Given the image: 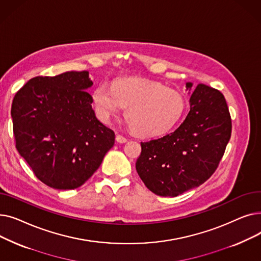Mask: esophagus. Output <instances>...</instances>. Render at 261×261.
I'll list each match as a JSON object with an SVG mask.
<instances>
[{"label": "esophagus", "instance_id": "obj_1", "mask_svg": "<svg viewBox=\"0 0 261 261\" xmlns=\"http://www.w3.org/2000/svg\"><path fill=\"white\" fill-rule=\"evenodd\" d=\"M115 140H116V142H117V143H119V144H122V143H126V142H127V139L125 138V136L119 135V134H117V135H116Z\"/></svg>", "mask_w": 261, "mask_h": 261}]
</instances>
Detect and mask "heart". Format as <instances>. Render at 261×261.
Returning <instances> with one entry per match:
<instances>
[{"instance_id": "1", "label": "heart", "mask_w": 261, "mask_h": 261, "mask_svg": "<svg viewBox=\"0 0 261 261\" xmlns=\"http://www.w3.org/2000/svg\"><path fill=\"white\" fill-rule=\"evenodd\" d=\"M97 117L110 122L122 109L132 131L143 136H159L168 132L182 117L185 100L180 93L166 89L160 82L139 78H119L112 90L100 84L92 93Z\"/></svg>"}]
</instances>
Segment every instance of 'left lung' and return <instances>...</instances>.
Returning <instances> with one entry per match:
<instances>
[{
  "instance_id": "obj_1",
  "label": "left lung",
  "mask_w": 261,
  "mask_h": 261,
  "mask_svg": "<svg viewBox=\"0 0 261 261\" xmlns=\"http://www.w3.org/2000/svg\"><path fill=\"white\" fill-rule=\"evenodd\" d=\"M191 93L193 84L186 82ZM180 127L163 138L141 143L135 167L146 187L162 197H176L208 180L230 139L231 120L221 92L199 84Z\"/></svg>"
}]
</instances>
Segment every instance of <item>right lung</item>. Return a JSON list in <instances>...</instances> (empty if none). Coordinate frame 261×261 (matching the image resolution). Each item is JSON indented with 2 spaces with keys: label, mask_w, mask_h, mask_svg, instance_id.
<instances>
[{
  "label": "right lung",
  "mask_w": 261,
  "mask_h": 261,
  "mask_svg": "<svg viewBox=\"0 0 261 261\" xmlns=\"http://www.w3.org/2000/svg\"><path fill=\"white\" fill-rule=\"evenodd\" d=\"M88 71L31 79L16 94L11 117L16 147L38 179L74 189L98 169L115 134L96 118Z\"/></svg>",
  "instance_id": "obj_1"
}]
</instances>
